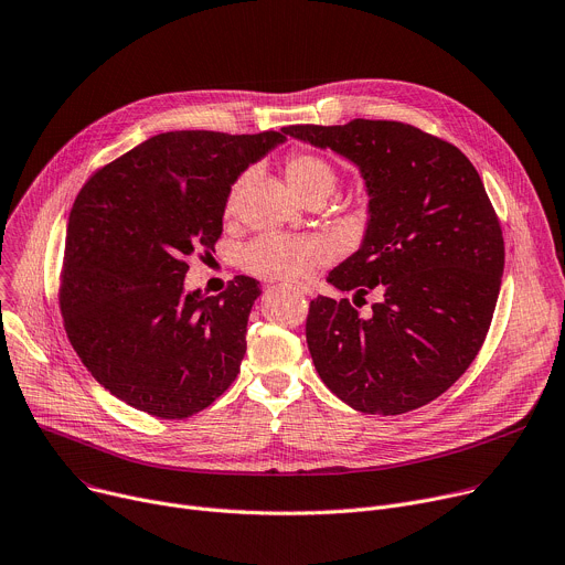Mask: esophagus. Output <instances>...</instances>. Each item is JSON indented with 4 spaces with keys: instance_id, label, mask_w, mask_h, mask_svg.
I'll use <instances>...</instances> for the list:
<instances>
[{
    "instance_id": "1",
    "label": "esophagus",
    "mask_w": 565,
    "mask_h": 565,
    "mask_svg": "<svg viewBox=\"0 0 565 565\" xmlns=\"http://www.w3.org/2000/svg\"><path fill=\"white\" fill-rule=\"evenodd\" d=\"M289 289H294L300 296H312V287H308V285H289Z\"/></svg>"
}]
</instances>
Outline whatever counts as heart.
<instances>
[{
  "label": "heart",
  "mask_w": 565,
  "mask_h": 565,
  "mask_svg": "<svg viewBox=\"0 0 565 565\" xmlns=\"http://www.w3.org/2000/svg\"><path fill=\"white\" fill-rule=\"evenodd\" d=\"M289 188L308 201L312 196H328L337 185L334 164L317 151L291 149L282 162ZM246 177H239L228 192L226 210L233 212ZM334 255V244L326 235H280L267 233L255 237L239 253L242 267L267 280H306L317 269L326 267Z\"/></svg>",
  "instance_id": "obj_1"
}]
</instances>
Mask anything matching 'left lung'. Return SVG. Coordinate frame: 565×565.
Returning a JSON list of instances; mask_svg holds the SVG:
<instances>
[{
    "instance_id": "obj_1",
    "label": "left lung",
    "mask_w": 565,
    "mask_h": 565,
    "mask_svg": "<svg viewBox=\"0 0 565 565\" xmlns=\"http://www.w3.org/2000/svg\"><path fill=\"white\" fill-rule=\"evenodd\" d=\"M282 136L349 158L369 192L364 242L328 282L362 300L377 289L380 300L369 317L349 298L310 302L321 380L364 414L439 398L480 353L502 282V228L480 173L455 145L403 121L296 124Z\"/></svg>"
}]
</instances>
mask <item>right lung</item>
Wrapping results in <instances>:
<instances>
[{"label":"right lung","instance_id":"obj_1","mask_svg":"<svg viewBox=\"0 0 565 565\" xmlns=\"http://www.w3.org/2000/svg\"><path fill=\"white\" fill-rule=\"evenodd\" d=\"M285 140L169 131L97 169L72 205L58 302L72 349L113 396L188 418L239 373L259 282L185 294L194 253L214 250L239 173Z\"/></svg>","mask_w":565,"mask_h":565}]
</instances>
